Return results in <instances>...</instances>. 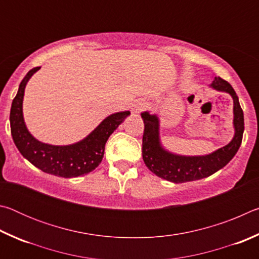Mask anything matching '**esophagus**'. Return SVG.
I'll list each match as a JSON object with an SVG mask.
<instances>
[{
	"instance_id": "obj_1",
	"label": "esophagus",
	"mask_w": 259,
	"mask_h": 259,
	"mask_svg": "<svg viewBox=\"0 0 259 259\" xmlns=\"http://www.w3.org/2000/svg\"><path fill=\"white\" fill-rule=\"evenodd\" d=\"M146 107H147V103L145 102V100H137V102L133 105L131 112H133L134 114H139L140 112H143Z\"/></svg>"
}]
</instances>
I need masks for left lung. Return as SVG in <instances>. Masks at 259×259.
Instances as JSON below:
<instances>
[{
  "instance_id": "1",
  "label": "left lung",
  "mask_w": 259,
  "mask_h": 259,
  "mask_svg": "<svg viewBox=\"0 0 259 259\" xmlns=\"http://www.w3.org/2000/svg\"><path fill=\"white\" fill-rule=\"evenodd\" d=\"M219 91L229 93L233 98L235 135L232 142L216 152L204 156H181L166 152L160 145L159 120L155 115L144 112L143 134V160L148 169L160 178L172 183H186L202 179L218 171L233 159L242 143L244 130L243 111L239 98L229 82L216 76L211 84Z\"/></svg>"
}]
</instances>
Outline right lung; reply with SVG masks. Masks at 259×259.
<instances>
[{
  "mask_svg": "<svg viewBox=\"0 0 259 259\" xmlns=\"http://www.w3.org/2000/svg\"><path fill=\"white\" fill-rule=\"evenodd\" d=\"M40 67H34L20 82L18 93L12 100L10 128L12 139L21 155L47 174L72 178L93 171L103 160L105 144L130 112H119L106 117L87 138L73 145L55 146L43 144L28 133L23 117V98L26 83Z\"/></svg>",
  "mask_w": 259,
  "mask_h": 259,
  "instance_id": "obj_1",
  "label": "right lung"
}]
</instances>
